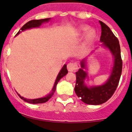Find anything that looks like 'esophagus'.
Listing matches in <instances>:
<instances>
[{
    "instance_id": "1",
    "label": "esophagus",
    "mask_w": 132,
    "mask_h": 132,
    "mask_svg": "<svg viewBox=\"0 0 132 132\" xmlns=\"http://www.w3.org/2000/svg\"><path fill=\"white\" fill-rule=\"evenodd\" d=\"M75 67H76V65H75V63H69L67 64V69H68L69 71H75V69H76Z\"/></svg>"
}]
</instances>
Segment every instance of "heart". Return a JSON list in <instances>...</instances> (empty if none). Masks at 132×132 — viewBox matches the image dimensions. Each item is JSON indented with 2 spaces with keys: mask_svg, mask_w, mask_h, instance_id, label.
Listing matches in <instances>:
<instances>
[{
  "mask_svg": "<svg viewBox=\"0 0 132 132\" xmlns=\"http://www.w3.org/2000/svg\"><path fill=\"white\" fill-rule=\"evenodd\" d=\"M89 30V27L87 26H83L80 28V31H82V33L87 32ZM94 31L93 30H89L87 34V42H91L94 38Z\"/></svg>",
  "mask_w": 132,
  "mask_h": 132,
  "instance_id": "b5f03b06",
  "label": "heart"
}]
</instances>
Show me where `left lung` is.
<instances>
[{"instance_id":"8db88e82","label":"left lung","mask_w":132,"mask_h":132,"mask_svg":"<svg viewBox=\"0 0 132 132\" xmlns=\"http://www.w3.org/2000/svg\"><path fill=\"white\" fill-rule=\"evenodd\" d=\"M99 22L102 28L100 41L102 42V45L110 50L114 57V65L112 70L111 75L104 85L88 88L84 82V80L87 77V73L83 70L85 68V60L80 63L81 68L76 72L75 92L82 102L92 105L104 103L112 97L118 85L122 70V60L118 39L106 24L101 21H99Z\"/></svg>"}]
</instances>
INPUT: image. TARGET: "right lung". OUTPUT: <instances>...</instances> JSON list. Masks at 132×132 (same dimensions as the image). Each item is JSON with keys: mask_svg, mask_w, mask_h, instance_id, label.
Segmentation results:
<instances>
[{"mask_svg": "<svg viewBox=\"0 0 132 132\" xmlns=\"http://www.w3.org/2000/svg\"><path fill=\"white\" fill-rule=\"evenodd\" d=\"M50 18H45V19H41V20H32L29 21V22H28L26 24H24V25L21 28L20 30L21 31H24V30H26V29H30V28H31L39 27V26L42 25V24H43V23L45 22H48V21L50 20ZM20 31H21L20 30L18 33L16 34V35H18ZM67 73H68V71H67V65H65L63 67L62 69L61 70V71L59 72V73L58 74L57 77V79H56L55 82L54 87H53L52 92H51V93H50L47 96H45V97L40 98H37V99H27V98H25L22 97V96H21L20 94H18V96H19V97L21 99H22L23 101H24L25 102H28V103H30V104H40V103H44V102H46L52 97V96H53V94H54L55 91L56 87H57V85L59 80H60L63 77L65 76V75L67 74Z\"/></svg>", "mask_w": 132, "mask_h": 132, "instance_id": "right-lung-1", "label": "right lung"}]
</instances>
